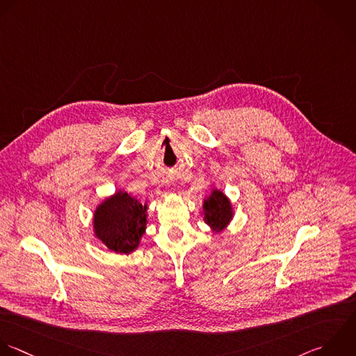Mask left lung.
Listing matches in <instances>:
<instances>
[{
    "mask_svg": "<svg viewBox=\"0 0 356 356\" xmlns=\"http://www.w3.org/2000/svg\"><path fill=\"white\" fill-rule=\"evenodd\" d=\"M204 215H205V222L215 232H220L227 226V223L233 216V212H232V205L229 200L222 191L215 190L212 195L208 200H205Z\"/></svg>",
    "mask_w": 356,
    "mask_h": 356,
    "instance_id": "8db88e82",
    "label": "left lung"
}]
</instances>
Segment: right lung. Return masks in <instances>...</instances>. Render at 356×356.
Masks as SVG:
<instances>
[{"instance_id":"1","label":"right lung","mask_w":356,"mask_h":356,"mask_svg":"<svg viewBox=\"0 0 356 356\" xmlns=\"http://www.w3.org/2000/svg\"><path fill=\"white\" fill-rule=\"evenodd\" d=\"M147 205L127 193L118 191L105 200L94 213L95 236L112 251L129 254L134 251L145 232Z\"/></svg>"}]
</instances>
